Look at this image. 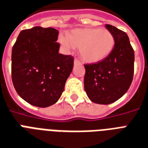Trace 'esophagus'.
I'll return each instance as SVG.
<instances>
[{"mask_svg":"<svg viewBox=\"0 0 148 148\" xmlns=\"http://www.w3.org/2000/svg\"><path fill=\"white\" fill-rule=\"evenodd\" d=\"M80 63H81V62H80L79 59H77V58H75V59H74V64H75V65H77V64Z\"/></svg>","mask_w":148,"mask_h":148,"instance_id":"1","label":"esophagus"}]
</instances>
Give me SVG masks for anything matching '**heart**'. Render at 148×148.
Returning <instances> with one entry per match:
<instances>
[{"instance_id":"1","label":"heart","mask_w":148,"mask_h":148,"mask_svg":"<svg viewBox=\"0 0 148 148\" xmlns=\"http://www.w3.org/2000/svg\"><path fill=\"white\" fill-rule=\"evenodd\" d=\"M60 42L67 49H79L82 60L97 63L108 57L115 46V37L110 31L100 28H79L62 36Z\"/></svg>"}]
</instances>
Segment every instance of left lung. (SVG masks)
<instances>
[{
  "label": "left lung",
  "mask_w": 148,
  "mask_h": 148,
  "mask_svg": "<svg viewBox=\"0 0 148 148\" xmlns=\"http://www.w3.org/2000/svg\"><path fill=\"white\" fill-rule=\"evenodd\" d=\"M115 37V46L103 61L85 65L84 89L95 103H112L125 94L134 76V51L127 35L110 25H106Z\"/></svg>",
  "instance_id": "obj_1"
}]
</instances>
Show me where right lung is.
Returning <instances> with one entry per match:
<instances>
[{"instance_id": "obj_1", "label": "right lung", "mask_w": 148, "mask_h": 148, "mask_svg": "<svg viewBox=\"0 0 148 148\" xmlns=\"http://www.w3.org/2000/svg\"><path fill=\"white\" fill-rule=\"evenodd\" d=\"M58 32L34 27L21 31L12 49L11 78L24 100L38 107L58 101L73 68V57L58 53Z\"/></svg>"}]
</instances>
